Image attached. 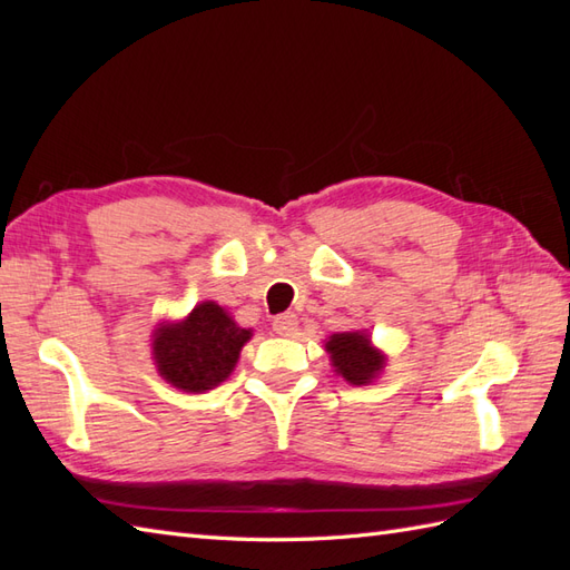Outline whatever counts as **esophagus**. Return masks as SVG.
<instances>
[{
	"instance_id": "1",
	"label": "esophagus",
	"mask_w": 570,
	"mask_h": 570,
	"mask_svg": "<svg viewBox=\"0 0 570 570\" xmlns=\"http://www.w3.org/2000/svg\"><path fill=\"white\" fill-rule=\"evenodd\" d=\"M272 325L278 335H294L298 328V318L294 316V313H282V316L274 318Z\"/></svg>"
}]
</instances>
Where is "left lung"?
Returning <instances> with one entry per match:
<instances>
[{"instance_id": "1", "label": "left lung", "mask_w": 570, "mask_h": 570, "mask_svg": "<svg viewBox=\"0 0 570 570\" xmlns=\"http://www.w3.org/2000/svg\"><path fill=\"white\" fill-rule=\"evenodd\" d=\"M325 350L331 353L333 367L343 374L350 384H367L382 370L384 357L372 350L370 337L362 333L333 335Z\"/></svg>"}]
</instances>
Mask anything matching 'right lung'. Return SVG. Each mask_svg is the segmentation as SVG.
Masks as SVG:
<instances>
[{
    "label": "right lung",
    "mask_w": 570,
    "mask_h": 570,
    "mask_svg": "<svg viewBox=\"0 0 570 570\" xmlns=\"http://www.w3.org/2000/svg\"><path fill=\"white\" fill-rule=\"evenodd\" d=\"M252 331L227 316L213 301L193 308L184 323L161 325L154 337V360L166 382L184 392L213 390L229 377Z\"/></svg>",
    "instance_id": "right-lung-1"
}]
</instances>
